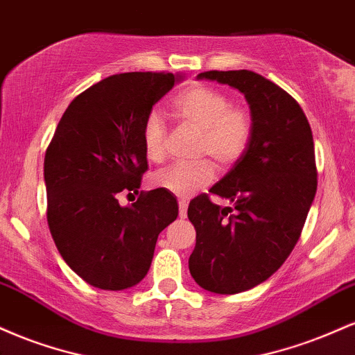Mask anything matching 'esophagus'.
I'll use <instances>...</instances> for the list:
<instances>
[{"label": "esophagus", "instance_id": "obj_1", "mask_svg": "<svg viewBox=\"0 0 355 355\" xmlns=\"http://www.w3.org/2000/svg\"><path fill=\"white\" fill-rule=\"evenodd\" d=\"M187 209H189V202L185 200L178 202V215H180V218L187 217Z\"/></svg>", "mask_w": 355, "mask_h": 355}]
</instances>
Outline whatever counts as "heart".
Listing matches in <instances>:
<instances>
[{
    "mask_svg": "<svg viewBox=\"0 0 355 355\" xmlns=\"http://www.w3.org/2000/svg\"><path fill=\"white\" fill-rule=\"evenodd\" d=\"M173 113L185 125L200 132L197 157H210L222 168L235 165L250 146L254 120L247 110L232 107L225 93L209 87H191L182 92L172 103ZM166 130L158 113H150L141 126V145L150 162H160L165 155ZM215 178L211 162L175 164L153 175V185L175 197L189 198L209 187Z\"/></svg>",
    "mask_w": 355,
    "mask_h": 355,
    "instance_id": "heart-1",
    "label": "heart"
}]
</instances>
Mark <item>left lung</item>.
<instances>
[{
  "instance_id": "8db88e82",
  "label": "left lung",
  "mask_w": 355,
  "mask_h": 355,
  "mask_svg": "<svg viewBox=\"0 0 355 355\" xmlns=\"http://www.w3.org/2000/svg\"><path fill=\"white\" fill-rule=\"evenodd\" d=\"M245 96L254 120L247 153L189 205L197 243L189 259L195 282L214 294L262 284L287 260L302 234L317 190L312 130L300 105L270 80L248 70L203 71Z\"/></svg>"
}]
</instances>
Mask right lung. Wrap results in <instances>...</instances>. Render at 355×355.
<instances>
[{
  "instance_id": "add662e5",
  "label": "right lung",
  "mask_w": 355,
  "mask_h": 355,
  "mask_svg": "<svg viewBox=\"0 0 355 355\" xmlns=\"http://www.w3.org/2000/svg\"><path fill=\"white\" fill-rule=\"evenodd\" d=\"M182 75L133 71L85 89L61 116L44 155L46 218L68 267L103 291L133 287L152 266L158 234L178 215L164 189L140 191L148 170L141 126ZM137 193L128 207L117 193Z\"/></svg>"
}]
</instances>
